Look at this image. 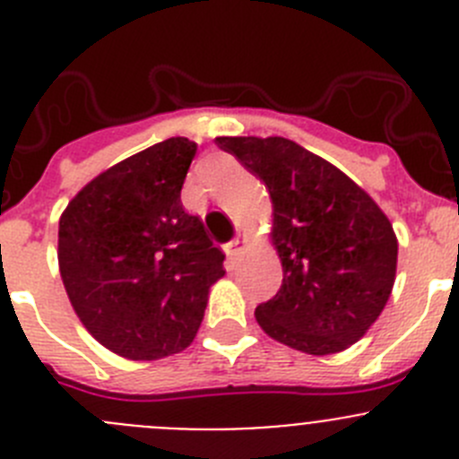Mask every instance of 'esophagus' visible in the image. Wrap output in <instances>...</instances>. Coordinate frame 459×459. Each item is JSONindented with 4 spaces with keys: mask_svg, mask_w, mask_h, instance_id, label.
<instances>
[{
    "mask_svg": "<svg viewBox=\"0 0 459 459\" xmlns=\"http://www.w3.org/2000/svg\"><path fill=\"white\" fill-rule=\"evenodd\" d=\"M246 237H241V234H238V237H234L232 238V241H230V243H227V246H225V255H227V257H230V259H234V257H237V255H238V252H241V250H246Z\"/></svg>",
    "mask_w": 459,
    "mask_h": 459,
    "instance_id": "34e87169",
    "label": "esophagus"
}]
</instances>
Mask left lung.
<instances>
[{"mask_svg":"<svg viewBox=\"0 0 459 459\" xmlns=\"http://www.w3.org/2000/svg\"><path fill=\"white\" fill-rule=\"evenodd\" d=\"M273 202L281 287L255 309L268 336L307 355L346 351L376 323L396 280L389 218L339 168L281 136H221Z\"/></svg>","mask_w":459,"mask_h":459,"instance_id":"8db88e82","label":"left lung"}]
</instances>
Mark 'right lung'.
<instances>
[{"label":"right lung","instance_id":"1","mask_svg":"<svg viewBox=\"0 0 459 459\" xmlns=\"http://www.w3.org/2000/svg\"><path fill=\"white\" fill-rule=\"evenodd\" d=\"M197 145L168 138L98 175L58 221V266L79 321L127 359L184 351L225 275L221 247L184 212Z\"/></svg>","mask_w":459,"mask_h":459}]
</instances>
